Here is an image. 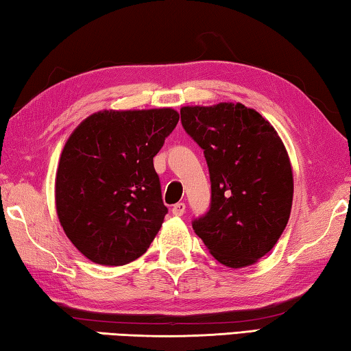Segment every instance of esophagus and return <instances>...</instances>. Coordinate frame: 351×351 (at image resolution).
Masks as SVG:
<instances>
[{
	"label": "esophagus",
	"instance_id": "34e87169",
	"mask_svg": "<svg viewBox=\"0 0 351 351\" xmlns=\"http://www.w3.org/2000/svg\"><path fill=\"white\" fill-rule=\"evenodd\" d=\"M185 204L183 202H179V204H176L174 206H172V215H176V216H182L183 213H185Z\"/></svg>",
	"mask_w": 351,
	"mask_h": 351
}]
</instances>
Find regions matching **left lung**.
<instances>
[{
  "label": "left lung",
  "instance_id": "8db88e82",
  "mask_svg": "<svg viewBox=\"0 0 351 351\" xmlns=\"http://www.w3.org/2000/svg\"><path fill=\"white\" fill-rule=\"evenodd\" d=\"M182 125L204 149L211 202L193 228L217 261L238 269L267 254L289 221L294 179L285 145L254 108L183 107Z\"/></svg>",
  "mask_w": 351,
  "mask_h": 351
}]
</instances>
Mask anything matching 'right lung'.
<instances>
[{
  "instance_id": "right-lung-1",
  "label": "right lung",
  "mask_w": 351,
  "mask_h": 351,
  "mask_svg": "<svg viewBox=\"0 0 351 351\" xmlns=\"http://www.w3.org/2000/svg\"><path fill=\"white\" fill-rule=\"evenodd\" d=\"M177 123L172 108L106 110L68 138L56 177L57 216L88 260L123 266L149 249L168 213L154 157Z\"/></svg>"
}]
</instances>
